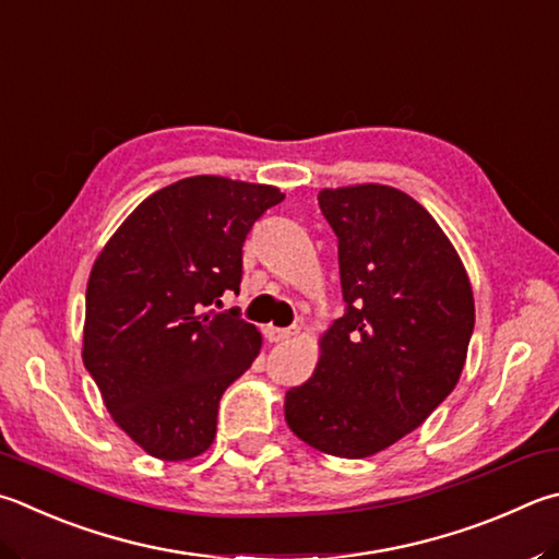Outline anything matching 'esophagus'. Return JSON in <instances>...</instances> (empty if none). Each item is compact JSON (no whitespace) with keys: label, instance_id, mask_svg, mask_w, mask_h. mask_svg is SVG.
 Here are the masks:
<instances>
[{"label":"esophagus","instance_id":"obj_1","mask_svg":"<svg viewBox=\"0 0 559 559\" xmlns=\"http://www.w3.org/2000/svg\"><path fill=\"white\" fill-rule=\"evenodd\" d=\"M296 334H298V328H273V324L266 328V340L273 344L288 342L290 337H296Z\"/></svg>","mask_w":559,"mask_h":559}]
</instances>
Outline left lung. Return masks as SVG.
<instances>
[{"label":"left lung","instance_id":"left-lung-1","mask_svg":"<svg viewBox=\"0 0 559 559\" xmlns=\"http://www.w3.org/2000/svg\"><path fill=\"white\" fill-rule=\"evenodd\" d=\"M347 312L320 340L312 377L286 393V423L324 454L361 460L411 430L460 381L474 296L460 253L411 195L379 182L324 188Z\"/></svg>","mask_w":559,"mask_h":559}]
</instances>
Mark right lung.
Instances as JSON below:
<instances>
[{
	"mask_svg": "<svg viewBox=\"0 0 559 559\" xmlns=\"http://www.w3.org/2000/svg\"><path fill=\"white\" fill-rule=\"evenodd\" d=\"M278 188L192 176L148 195L99 251L85 296L83 361L121 430L156 460L205 452L222 393L261 349L235 310L241 247Z\"/></svg>",
	"mask_w": 559,
	"mask_h": 559,
	"instance_id": "1",
	"label": "right lung"
}]
</instances>
